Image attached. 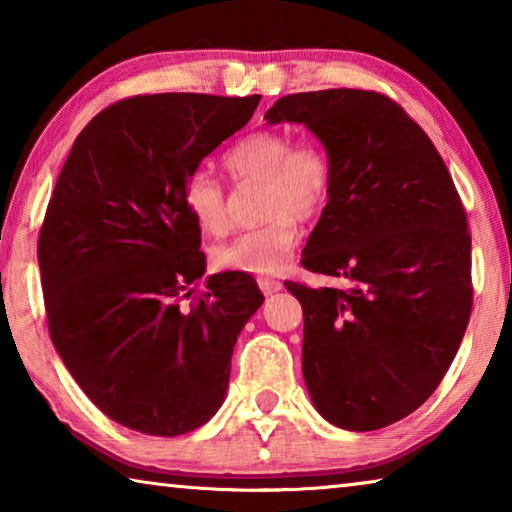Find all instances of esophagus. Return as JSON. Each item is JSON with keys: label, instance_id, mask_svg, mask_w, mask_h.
Instances as JSON below:
<instances>
[{"label": "esophagus", "instance_id": "obj_1", "mask_svg": "<svg viewBox=\"0 0 512 512\" xmlns=\"http://www.w3.org/2000/svg\"><path fill=\"white\" fill-rule=\"evenodd\" d=\"M257 284H259V289H262L264 296H273V293L282 289V282L273 280V277H259Z\"/></svg>", "mask_w": 512, "mask_h": 512}]
</instances>
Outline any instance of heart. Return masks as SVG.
I'll list each match as a JSON object with an SVG mask.
<instances>
[{"mask_svg": "<svg viewBox=\"0 0 512 512\" xmlns=\"http://www.w3.org/2000/svg\"><path fill=\"white\" fill-rule=\"evenodd\" d=\"M225 167L239 183H264L259 228L246 230L219 244L212 262L232 273H275L287 262L300 239V221L323 212L334 183V169L323 146L293 144L282 131H259L232 146ZM185 205L205 235L228 228L225 189L207 169H196L185 183Z\"/></svg>", "mask_w": 512, "mask_h": 512, "instance_id": "heart-1", "label": "heart"}]
</instances>
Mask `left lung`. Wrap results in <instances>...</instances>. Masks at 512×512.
<instances>
[{
    "label": "left lung",
    "instance_id": "left-lung-1",
    "mask_svg": "<svg viewBox=\"0 0 512 512\" xmlns=\"http://www.w3.org/2000/svg\"><path fill=\"white\" fill-rule=\"evenodd\" d=\"M264 119L305 124L334 169L302 266L345 289L284 282L305 314L311 402L334 427H388L429 400L470 323L472 239L454 180L384 94H289Z\"/></svg>",
    "mask_w": 512,
    "mask_h": 512
}]
</instances>
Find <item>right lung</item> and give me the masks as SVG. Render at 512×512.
<instances>
[{
    "instance_id": "obj_1",
    "label": "right lung",
    "mask_w": 512,
    "mask_h": 512,
    "mask_svg": "<svg viewBox=\"0 0 512 512\" xmlns=\"http://www.w3.org/2000/svg\"><path fill=\"white\" fill-rule=\"evenodd\" d=\"M253 97L144 94L101 110L69 151L38 241L49 334L81 391L121 427L189 433L221 409L237 336L264 296L205 277L185 183L244 128Z\"/></svg>"
}]
</instances>
